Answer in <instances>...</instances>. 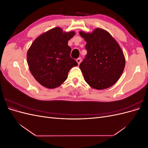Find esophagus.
Listing matches in <instances>:
<instances>
[{"label":"esophagus","mask_w":148,"mask_h":148,"mask_svg":"<svg viewBox=\"0 0 148 148\" xmlns=\"http://www.w3.org/2000/svg\"><path fill=\"white\" fill-rule=\"evenodd\" d=\"M77 63L78 64V65L81 63V62H82V59L80 57H79V58H78V59H77Z\"/></svg>","instance_id":"obj_1"}]
</instances>
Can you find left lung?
I'll return each mask as SVG.
<instances>
[{
	"mask_svg": "<svg viewBox=\"0 0 148 148\" xmlns=\"http://www.w3.org/2000/svg\"><path fill=\"white\" fill-rule=\"evenodd\" d=\"M79 34L87 42V54L79 64L85 81L96 89L112 86L120 78L125 65L119 44L107 31L101 28H96L92 33L80 31Z\"/></svg>",
	"mask_w": 148,
	"mask_h": 148,
	"instance_id": "left-lung-1",
	"label": "left lung"
}]
</instances>
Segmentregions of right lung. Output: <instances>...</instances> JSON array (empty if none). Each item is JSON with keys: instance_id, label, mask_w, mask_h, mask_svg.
<instances>
[{"instance_id": "1", "label": "right lung", "mask_w": 148, "mask_h": 148, "mask_svg": "<svg viewBox=\"0 0 148 148\" xmlns=\"http://www.w3.org/2000/svg\"><path fill=\"white\" fill-rule=\"evenodd\" d=\"M75 32L63 33L54 28L36 39L27 52V61L31 74L43 86L55 88L68 77L69 70L78 63L70 57L69 40Z\"/></svg>"}]
</instances>
